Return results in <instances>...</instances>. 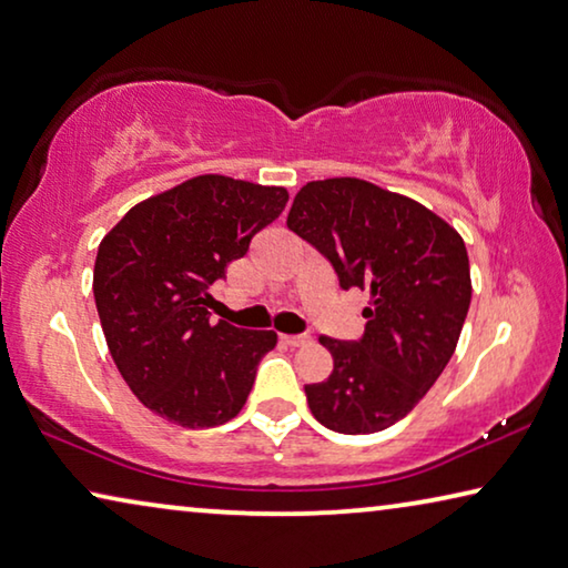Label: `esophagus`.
<instances>
[{"instance_id":"1","label":"esophagus","mask_w":568,"mask_h":568,"mask_svg":"<svg viewBox=\"0 0 568 568\" xmlns=\"http://www.w3.org/2000/svg\"><path fill=\"white\" fill-rule=\"evenodd\" d=\"M281 341H283V344L285 346H305V344H308V336H303V333H293V336H281Z\"/></svg>"}]
</instances>
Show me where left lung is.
I'll return each instance as SVG.
<instances>
[{
    "label": "left lung",
    "instance_id": "obj_1",
    "mask_svg": "<svg viewBox=\"0 0 568 568\" xmlns=\"http://www.w3.org/2000/svg\"><path fill=\"white\" fill-rule=\"evenodd\" d=\"M287 227L328 260L341 291L374 295L362 338H318L333 372L305 384L313 417L341 435L392 427L455 354L473 295L463 237L409 196L351 176L305 184Z\"/></svg>",
    "mask_w": 568,
    "mask_h": 568
}]
</instances>
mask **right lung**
Returning <instances> with one entry per match:
<instances>
[{
	"label": "right lung",
	"mask_w": 568,
	"mask_h": 568,
	"mask_svg": "<svg viewBox=\"0 0 568 568\" xmlns=\"http://www.w3.org/2000/svg\"><path fill=\"white\" fill-rule=\"evenodd\" d=\"M283 186L194 176L141 202L98 247L95 308L108 348L143 407L179 427L237 417L273 331L212 323L210 285L281 217Z\"/></svg>",
	"instance_id": "1"
}]
</instances>
